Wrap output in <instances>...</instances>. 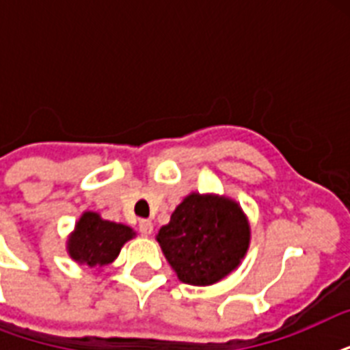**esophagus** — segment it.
Masks as SVG:
<instances>
[{"label":"esophagus","instance_id":"obj_1","mask_svg":"<svg viewBox=\"0 0 350 350\" xmlns=\"http://www.w3.org/2000/svg\"><path fill=\"white\" fill-rule=\"evenodd\" d=\"M137 227H139V232L145 234V236L152 234V230H154V225L150 219H139V225H137Z\"/></svg>","mask_w":350,"mask_h":350}]
</instances>
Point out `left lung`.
<instances>
[{"label": "left lung", "mask_w": 350, "mask_h": 350, "mask_svg": "<svg viewBox=\"0 0 350 350\" xmlns=\"http://www.w3.org/2000/svg\"><path fill=\"white\" fill-rule=\"evenodd\" d=\"M247 218L232 200L191 194L158 232L165 258L189 285H213L232 272L249 249Z\"/></svg>", "instance_id": "1"}]
</instances>
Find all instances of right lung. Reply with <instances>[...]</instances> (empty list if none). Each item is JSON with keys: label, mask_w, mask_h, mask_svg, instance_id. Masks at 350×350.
I'll return each mask as SVG.
<instances>
[{"label": "right lung", "mask_w": 350, "mask_h": 350, "mask_svg": "<svg viewBox=\"0 0 350 350\" xmlns=\"http://www.w3.org/2000/svg\"><path fill=\"white\" fill-rule=\"evenodd\" d=\"M134 236L131 227L101 219L100 214L85 213L68 239L72 260L89 267H105L116 260L121 247Z\"/></svg>", "instance_id": "right-lung-1"}]
</instances>
